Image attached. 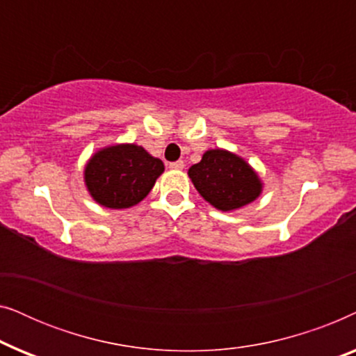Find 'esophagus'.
I'll return each instance as SVG.
<instances>
[{"instance_id": "34e87169", "label": "esophagus", "mask_w": 356, "mask_h": 356, "mask_svg": "<svg viewBox=\"0 0 356 356\" xmlns=\"http://www.w3.org/2000/svg\"><path fill=\"white\" fill-rule=\"evenodd\" d=\"M168 167L172 168V170H183L184 168V162H183V160H177V162L170 163Z\"/></svg>"}]
</instances>
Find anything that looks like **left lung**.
I'll list each match as a JSON object with an SVG mask.
<instances>
[{
    "label": "left lung",
    "mask_w": 356,
    "mask_h": 356,
    "mask_svg": "<svg viewBox=\"0 0 356 356\" xmlns=\"http://www.w3.org/2000/svg\"><path fill=\"white\" fill-rule=\"evenodd\" d=\"M188 175L199 194L220 211L246 206L259 196L262 188L245 160L222 149L207 150Z\"/></svg>",
    "instance_id": "obj_1"
}]
</instances>
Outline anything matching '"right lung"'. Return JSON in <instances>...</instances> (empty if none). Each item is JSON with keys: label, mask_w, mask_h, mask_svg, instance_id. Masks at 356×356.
<instances>
[{"label": "right lung", "mask_w": 356, "mask_h": 356, "mask_svg": "<svg viewBox=\"0 0 356 356\" xmlns=\"http://www.w3.org/2000/svg\"><path fill=\"white\" fill-rule=\"evenodd\" d=\"M162 172V160L139 145H111L87 163L86 184L100 206L126 209L147 196Z\"/></svg>", "instance_id": "add662e5"}]
</instances>
